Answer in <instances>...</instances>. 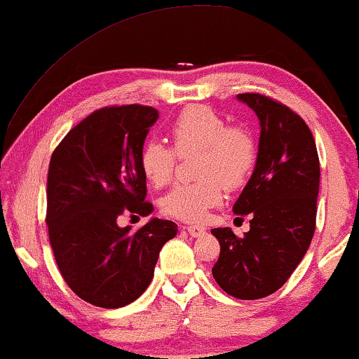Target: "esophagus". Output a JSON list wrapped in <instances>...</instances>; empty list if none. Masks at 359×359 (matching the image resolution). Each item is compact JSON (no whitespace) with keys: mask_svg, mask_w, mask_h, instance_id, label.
Here are the masks:
<instances>
[{"mask_svg":"<svg viewBox=\"0 0 359 359\" xmlns=\"http://www.w3.org/2000/svg\"><path fill=\"white\" fill-rule=\"evenodd\" d=\"M184 229L189 232L191 237H201L206 232L203 226H187V228H184Z\"/></svg>","mask_w":359,"mask_h":359,"instance_id":"34e87169","label":"esophagus"}]
</instances>
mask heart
Instances as JSON below:
<instances>
[{
    "instance_id": "1",
    "label": "heart",
    "mask_w": 359,
    "mask_h": 359,
    "mask_svg": "<svg viewBox=\"0 0 359 359\" xmlns=\"http://www.w3.org/2000/svg\"><path fill=\"white\" fill-rule=\"evenodd\" d=\"M176 153L198 151V180L177 184L161 200V208L170 218L201 221L223 201L224 189L236 190L249 180L257 161L254 136L229 123L208 105L187 107L170 127ZM175 154L163 141H148L140 153V169L153 187L169 184L174 175Z\"/></svg>"
}]
</instances>
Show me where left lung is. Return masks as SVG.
<instances>
[{
  "mask_svg": "<svg viewBox=\"0 0 359 359\" xmlns=\"http://www.w3.org/2000/svg\"><path fill=\"white\" fill-rule=\"evenodd\" d=\"M260 120L252 177L232 206L250 216V231L211 229L221 252L213 270L221 290L237 299H260L285 285L309 249L316 231L319 154L299 115L262 94H237Z\"/></svg>",
  "mask_w": 359,
  "mask_h": 359,
  "instance_id": "8db88e82",
  "label": "left lung"
}]
</instances>
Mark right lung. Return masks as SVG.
I'll return each mask as SVG.
<instances>
[{
  "label": "right lung",
  "instance_id": "obj_1",
  "mask_svg": "<svg viewBox=\"0 0 359 359\" xmlns=\"http://www.w3.org/2000/svg\"><path fill=\"white\" fill-rule=\"evenodd\" d=\"M148 105L95 110L53 151L47 179L50 245L63 280L89 304L117 309L143 294L177 224L151 218L131 232L118 216H148L140 153L158 120Z\"/></svg>",
  "mask_w": 359,
  "mask_h": 359
}]
</instances>
